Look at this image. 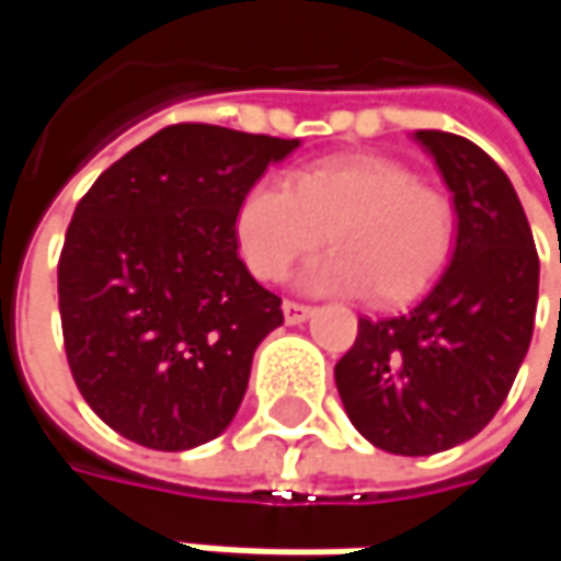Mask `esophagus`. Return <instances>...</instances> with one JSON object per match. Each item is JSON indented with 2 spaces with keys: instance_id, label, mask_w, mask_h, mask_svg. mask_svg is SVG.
Masks as SVG:
<instances>
[{
  "instance_id": "34e87169",
  "label": "esophagus",
  "mask_w": 561,
  "mask_h": 561,
  "mask_svg": "<svg viewBox=\"0 0 561 561\" xmlns=\"http://www.w3.org/2000/svg\"><path fill=\"white\" fill-rule=\"evenodd\" d=\"M280 309H284V321H287V324H302V321L312 314V309H309V306H302V302H293V299H287Z\"/></svg>"
}]
</instances>
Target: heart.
<instances>
[{
    "label": "heart",
    "mask_w": 561,
    "mask_h": 561,
    "mask_svg": "<svg viewBox=\"0 0 561 561\" xmlns=\"http://www.w3.org/2000/svg\"><path fill=\"white\" fill-rule=\"evenodd\" d=\"M237 249L259 280H280L328 237L334 252L302 274L309 290L358 293L377 309L405 306L449 262L453 205L387 156H336L287 184L259 181L233 215Z\"/></svg>",
    "instance_id": "heart-1"
}]
</instances>
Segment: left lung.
Returning a JSON list of instances; mask_svg holds the SVG:
<instances>
[{
    "label": "left lung",
    "instance_id": "left-lung-1",
    "mask_svg": "<svg viewBox=\"0 0 561 561\" xmlns=\"http://www.w3.org/2000/svg\"><path fill=\"white\" fill-rule=\"evenodd\" d=\"M453 193L456 243L437 284L397 318H358L336 362L343 409L377 449L434 456L481 434L528 356L540 259L506 171L481 146L415 130Z\"/></svg>",
    "mask_w": 561,
    "mask_h": 561
}]
</instances>
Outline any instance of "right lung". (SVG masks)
<instances>
[{
  "instance_id": "obj_1",
  "label": "right lung",
  "mask_w": 561,
  "mask_h": 561,
  "mask_svg": "<svg viewBox=\"0 0 561 561\" xmlns=\"http://www.w3.org/2000/svg\"><path fill=\"white\" fill-rule=\"evenodd\" d=\"M299 140L171 124L77 203L58 312L77 390L121 437L181 453L225 434L280 299L237 252L249 186Z\"/></svg>"
}]
</instances>
